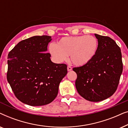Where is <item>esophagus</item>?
<instances>
[{"mask_svg":"<svg viewBox=\"0 0 128 128\" xmlns=\"http://www.w3.org/2000/svg\"><path fill=\"white\" fill-rule=\"evenodd\" d=\"M67 69H68V71L69 72V71H71L72 70V68L70 66H68Z\"/></svg>","mask_w":128,"mask_h":128,"instance_id":"1","label":"esophagus"}]
</instances>
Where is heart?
Returning a JSON list of instances; mask_svg holds the SVG:
<instances>
[{"label": "heart", "mask_w": 128, "mask_h": 128, "mask_svg": "<svg viewBox=\"0 0 128 128\" xmlns=\"http://www.w3.org/2000/svg\"><path fill=\"white\" fill-rule=\"evenodd\" d=\"M98 48L96 37L90 36H64L56 44L50 43L48 50L56 62L62 63L68 59V55L73 64L85 65L95 56Z\"/></svg>", "instance_id": "1"}]
</instances>
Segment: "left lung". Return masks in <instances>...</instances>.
I'll use <instances>...</instances> for the list:
<instances>
[{"label": "left lung", "mask_w": 128, "mask_h": 128, "mask_svg": "<svg viewBox=\"0 0 128 128\" xmlns=\"http://www.w3.org/2000/svg\"><path fill=\"white\" fill-rule=\"evenodd\" d=\"M98 48L88 64L73 69L77 74L75 85L78 94L87 100L98 102L116 90L123 70L121 50L109 36L95 34Z\"/></svg>", "instance_id": "obj_1"}]
</instances>
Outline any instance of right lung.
Instances as JSON below:
<instances>
[{
    "label": "right lung",
    "mask_w": 128,
    "mask_h": 128,
    "mask_svg": "<svg viewBox=\"0 0 128 128\" xmlns=\"http://www.w3.org/2000/svg\"><path fill=\"white\" fill-rule=\"evenodd\" d=\"M50 36H34L19 42L8 53L7 79L17 98L31 106L50 104L68 73L67 65L46 53Z\"/></svg>",
    "instance_id": "right-lung-1"
}]
</instances>
